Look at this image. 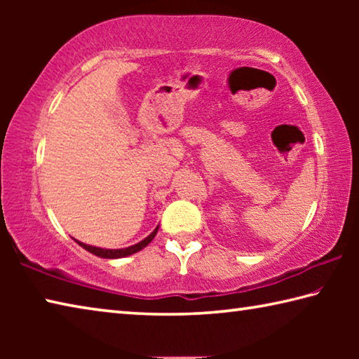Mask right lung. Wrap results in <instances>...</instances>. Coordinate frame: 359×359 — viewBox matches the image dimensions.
I'll return each instance as SVG.
<instances>
[{
  "mask_svg": "<svg viewBox=\"0 0 359 359\" xmlns=\"http://www.w3.org/2000/svg\"><path fill=\"white\" fill-rule=\"evenodd\" d=\"M158 228H160V226H156V228H155L154 231H151V233L147 236V238L142 239L141 242H137V244L130 245V247H126V248H101V247H95V245L83 244V242H81V241H76V242H77V244L81 245L82 248H85V250H87V252L96 255V257L106 258V259H117V258L130 257V255L136 253V252H139V250H142L144 247H147V245L150 244V242L154 241L155 236H156Z\"/></svg>",
  "mask_w": 359,
  "mask_h": 359,
  "instance_id": "add662e5",
  "label": "right lung"
}]
</instances>
